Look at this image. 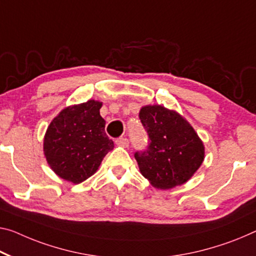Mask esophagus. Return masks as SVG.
I'll list each match as a JSON object with an SVG mask.
<instances>
[{"label":"esophagus","mask_w":256,"mask_h":256,"mask_svg":"<svg viewBox=\"0 0 256 256\" xmlns=\"http://www.w3.org/2000/svg\"><path fill=\"white\" fill-rule=\"evenodd\" d=\"M116 144L119 145V146L127 148L129 145V140L128 138H126V137H119V138L116 140Z\"/></svg>","instance_id":"34e87169"}]
</instances>
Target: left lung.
Returning a JSON list of instances; mask_svg holds the SVG:
<instances>
[{"mask_svg": "<svg viewBox=\"0 0 256 256\" xmlns=\"http://www.w3.org/2000/svg\"><path fill=\"white\" fill-rule=\"evenodd\" d=\"M140 120L148 132V146L135 152L140 170L156 188L186 183L204 161L202 142L175 111L160 105L142 108Z\"/></svg>", "mask_w": 256, "mask_h": 256, "instance_id": "1", "label": "left lung"}]
</instances>
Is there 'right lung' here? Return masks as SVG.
Listing matches in <instances>:
<instances>
[{"label": "right lung", "instance_id": "add662e5", "mask_svg": "<svg viewBox=\"0 0 256 256\" xmlns=\"http://www.w3.org/2000/svg\"><path fill=\"white\" fill-rule=\"evenodd\" d=\"M102 103H87L62 110L51 121L44 136V154L52 170L68 182L81 183L95 172L113 140L105 132L100 114Z\"/></svg>", "mask_w": 256, "mask_h": 256}]
</instances>
